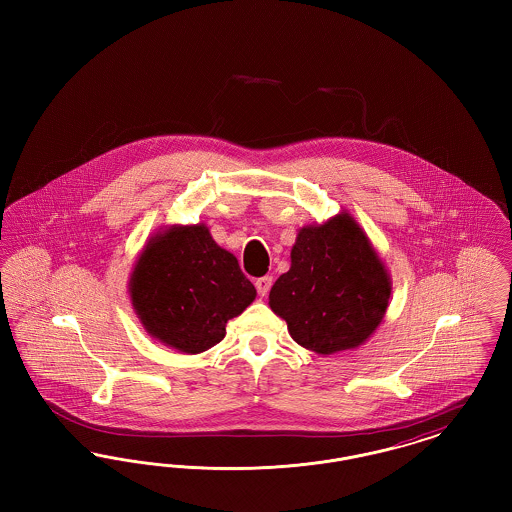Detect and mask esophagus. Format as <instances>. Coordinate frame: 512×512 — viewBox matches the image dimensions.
<instances>
[{"instance_id": "34e87169", "label": "esophagus", "mask_w": 512, "mask_h": 512, "mask_svg": "<svg viewBox=\"0 0 512 512\" xmlns=\"http://www.w3.org/2000/svg\"><path fill=\"white\" fill-rule=\"evenodd\" d=\"M270 286H272V276H263V278L255 280V288H257V292H259L261 297L267 295Z\"/></svg>"}]
</instances>
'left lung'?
<instances>
[{"mask_svg": "<svg viewBox=\"0 0 512 512\" xmlns=\"http://www.w3.org/2000/svg\"><path fill=\"white\" fill-rule=\"evenodd\" d=\"M292 267L268 295L293 341L318 355L363 345L390 307L391 276L353 215L343 211L297 232Z\"/></svg>", "mask_w": 512, "mask_h": 512, "instance_id": "8db88e82", "label": "left lung"}]
</instances>
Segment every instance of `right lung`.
Segmentation results:
<instances>
[{"instance_id":"right-lung-1","label":"right lung","mask_w":512,"mask_h":512,"mask_svg":"<svg viewBox=\"0 0 512 512\" xmlns=\"http://www.w3.org/2000/svg\"><path fill=\"white\" fill-rule=\"evenodd\" d=\"M136 317L153 340L197 355L226 336L257 290L207 224H172L153 234L128 278Z\"/></svg>"}]
</instances>
